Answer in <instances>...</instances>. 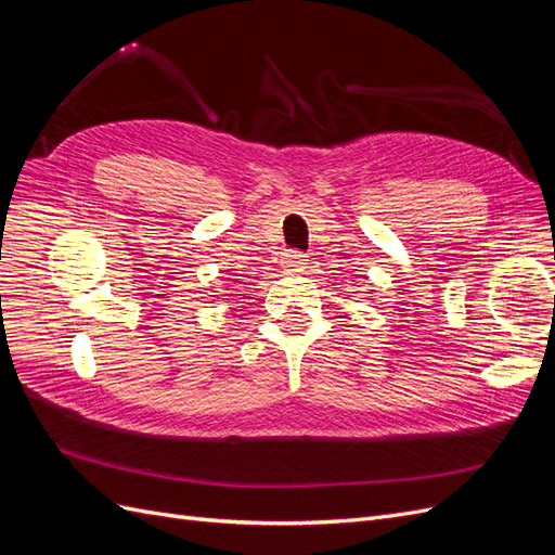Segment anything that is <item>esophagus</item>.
Wrapping results in <instances>:
<instances>
[{
	"mask_svg": "<svg viewBox=\"0 0 555 555\" xmlns=\"http://www.w3.org/2000/svg\"><path fill=\"white\" fill-rule=\"evenodd\" d=\"M306 255H300V251H296V249H289L287 255H284V259H282V263H284V268H287V271H292V273H296V271H304V266H306Z\"/></svg>",
	"mask_w": 555,
	"mask_h": 555,
	"instance_id": "34e87169",
	"label": "esophagus"
}]
</instances>
